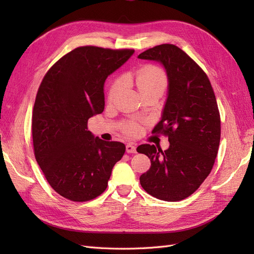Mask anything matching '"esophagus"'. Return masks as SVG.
<instances>
[{
	"label": "esophagus",
	"instance_id": "34e87169",
	"mask_svg": "<svg viewBox=\"0 0 254 254\" xmlns=\"http://www.w3.org/2000/svg\"><path fill=\"white\" fill-rule=\"evenodd\" d=\"M126 151L128 153H134L136 151V147L132 144H127L126 145Z\"/></svg>",
	"mask_w": 254,
	"mask_h": 254
}]
</instances>
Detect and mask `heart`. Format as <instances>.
<instances>
[{
	"label": "heart",
	"mask_w": 254,
	"mask_h": 254,
	"mask_svg": "<svg viewBox=\"0 0 254 254\" xmlns=\"http://www.w3.org/2000/svg\"><path fill=\"white\" fill-rule=\"evenodd\" d=\"M133 80L137 90L140 91L143 97L145 96H161L167 88L168 78L165 71L162 67L156 64H145L141 66L133 74ZM124 77H117L109 87L108 90V101L112 103L118 96L120 91L124 87ZM121 129L123 133L129 137H135L142 131V127L139 123L133 121H128L123 123Z\"/></svg>",
	"instance_id": "1"
}]
</instances>
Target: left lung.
Here are the masks:
<instances>
[{"label":"left lung","instance_id":"obj_1","mask_svg":"<svg viewBox=\"0 0 254 254\" xmlns=\"http://www.w3.org/2000/svg\"><path fill=\"white\" fill-rule=\"evenodd\" d=\"M139 58L160 61L166 70L168 96L152 133L164 134L170 141L166 150L149 144L136 148L151 163L140 183L161 200L180 201L201 186L217 157L220 114L216 97L204 71L176 45H157Z\"/></svg>","mask_w":254,"mask_h":254}]
</instances>
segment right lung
I'll use <instances>...</instances> for the list:
<instances>
[{"instance_id": "right-lung-1", "label": "right lung", "mask_w": 254, "mask_h": 254, "mask_svg": "<svg viewBox=\"0 0 254 254\" xmlns=\"http://www.w3.org/2000/svg\"><path fill=\"white\" fill-rule=\"evenodd\" d=\"M133 52L76 48L50 67L38 89L32 119L35 158L53 190L68 200L89 201L103 194L124 156L125 145L94 137L88 120L104 111V82Z\"/></svg>"}]
</instances>
